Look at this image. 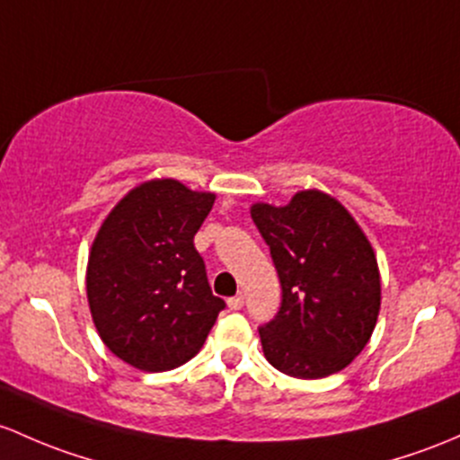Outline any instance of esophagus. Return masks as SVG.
Segmentation results:
<instances>
[{"mask_svg": "<svg viewBox=\"0 0 460 460\" xmlns=\"http://www.w3.org/2000/svg\"><path fill=\"white\" fill-rule=\"evenodd\" d=\"M226 306H229L231 311H240V308L244 306V297H243V295H235V297H229V299H226Z\"/></svg>", "mask_w": 460, "mask_h": 460, "instance_id": "esophagus-1", "label": "esophagus"}]
</instances>
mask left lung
<instances>
[{"label": "left lung", "instance_id": "8db88e82", "mask_svg": "<svg viewBox=\"0 0 460 460\" xmlns=\"http://www.w3.org/2000/svg\"><path fill=\"white\" fill-rule=\"evenodd\" d=\"M251 217L269 244L282 284V306L260 326L273 368L297 379L344 370L370 341L381 308L372 244L350 211L319 190L291 202H255Z\"/></svg>", "mask_w": 460, "mask_h": 460}]
</instances>
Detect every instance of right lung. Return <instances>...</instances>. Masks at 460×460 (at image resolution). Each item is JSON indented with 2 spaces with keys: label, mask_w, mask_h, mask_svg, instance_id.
Returning a JSON list of instances; mask_svg holds the SVG:
<instances>
[{
  "label": "right lung",
  "mask_w": 460,
  "mask_h": 460,
  "mask_svg": "<svg viewBox=\"0 0 460 460\" xmlns=\"http://www.w3.org/2000/svg\"><path fill=\"white\" fill-rule=\"evenodd\" d=\"M214 200L211 191L154 178L125 193L101 225L85 288L99 337L125 364L178 368L198 355L225 308L193 246Z\"/></svg>",
  "instance_id": "1"
}]
</instances>
